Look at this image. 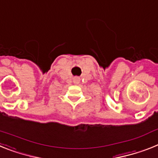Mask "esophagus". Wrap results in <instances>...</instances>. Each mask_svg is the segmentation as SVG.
I'll return each mask as SVG.
<instances>
[{
	"label": "esophagus",
	"instance_id": "esophagus-1",
	"mask_svg": "<svg viewBox=\"0 0 158 158\" xmlns=\"http://www.w3.org/2000/svg\"><path fill=\"white\" fill-rule=\"evenodd\" d=\"M79 82H80V79H79V78H75V79H74V83H76V84L79 83Z\"/></svg>",
	"mask_w": 158,
	"mask_h": 158
}]
</instances>
